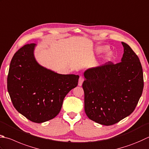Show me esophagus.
I'll return each mask as SVG.
<instances>
[{
	"instance_id": "obj_1",
	"label": "esophagus",
	"mask_w": 149,
	"mask_h": 149,
	"mask_svg": "<svg viewBox=\"0 0 149 149\" xmlns=\"http://www.w3.org/2000/svg\"><path fill=\"white\" fill-rule=\"evenodd\" d=\"M84 80V78L82 77H80L79 80H78V86H82V84H83Z\"/></svg>"
}]
</instances>
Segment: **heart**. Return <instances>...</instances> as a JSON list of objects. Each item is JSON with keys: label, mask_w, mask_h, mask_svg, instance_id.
<instances>
[{"label": "heart", "mask_w": 149, "mask_h": 149, "mask_svg": "<svg viewBox=\"0 0 149 149\" xmlns=\"http://www.w3.org/2000/svg\"><path fill=\"white\" fill-rule=\"evenodd\" d=\"M108 49L107 47L106 46H101V47H97L96 49V51L97 52H102L103 51H104V50H106ZM112 57V53L111 52H108L106 53V54L105 55V59L106 60H109Z\"/></svg>", "instance_id": "heart-1"}]
</instances>
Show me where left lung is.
I'll list each match as a JSON object with an SVG mask.
<instances>
[{"instance_id": "1", "label": "left lung", "mask_w": 149, "mask_h": 149, "mask_svg": "<svg viewBox=\"0 0 149 149\" xmlns=\"http://www.w3.org/2000/svg\"><path fill=\"white\" fill-rule=\"evenodd\" d=\"M121 61L87 69L82 84L84 109L89 119L109 126L132 113L143 89L141 62L130 47L122 42Z\"/></svg>"}]
</instances>
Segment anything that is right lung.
Returning <instances> with one entry per match:
<instances>
[{
	"label": "right lung",
	"instance_id": "add662e5",
	"mask_svg": "<svg viewBox=\"0 0 149 149\" xmlns=\"http://www.w3.org/2000/svg\"><path fill=\"white\" fill-rule=\"evenodd\" d=\"M36 45H25L11 61L8 91L19 113L33 123L49 120L60 113L67 94L78 85L79 76L61 74L40 65L33 51Z\"/></svg>",
	"mask_w": 149,
	"mask_h": 149
}]
</instances>
